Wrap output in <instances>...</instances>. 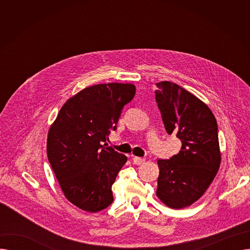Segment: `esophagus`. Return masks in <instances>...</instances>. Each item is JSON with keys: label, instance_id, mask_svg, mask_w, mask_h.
I'll list each match as a JSON object with an SVG mask.
<instances>
[{"label": "esophagus", "instance_id": "1", "mask_svg": "<svg viewBox=\"0 0 250 250\" xmlns=\"http://www.w3.org/2000/svg\"><path fill=\"white\" fill-rule=\"evenodd\" d=\"M145 161H146V159L140 158V157H134V158H133V162H134V164H136V165L144 164V163H145Z\"/></svg>", "mask_w": 250, "mask_h": 250}]
</instances>
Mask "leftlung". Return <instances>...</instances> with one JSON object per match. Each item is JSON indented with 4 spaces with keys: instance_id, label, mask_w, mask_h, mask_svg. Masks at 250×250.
<instances>
[{
    "instance_id": "8db88e82",
    "label": "left lung",
    "mask_w": 250,
    "mask_h": 250,
    "mask_svg": "<svg viewBox=\"0 0 250 250\" xmlns=\"http://www.w3.org/2000/svg\"><path fill=\"white\" fill-rule=\"evenodd\" d=\"M156 101L169 135L181 141L177 155L158 160L156 194L171 208H187L198 201L217 175L221 151L217 121L208 105L175 83L157 84Z\"/></svg>"
}]
</instances>
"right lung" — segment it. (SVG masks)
<instances>
[{
  "mask_svg": "<svg viewBox=\"0 0 250 250\" xmlns=\"http://www.w3.org/2000/svg\"><path fill=\"white\" fill-rule=\"evenodd\" d=\"M135 93L129 83L86 87L65 101L49 127L48 161L65 199L83 211L100 212L113 202L111 187L127 158L102 142Z\"/></svg>",
  "mask_w": 250,
  "mask_h": 250,
  "instance_id": "right-lung-1",
  "label": "right lung"
}]
</instances>
